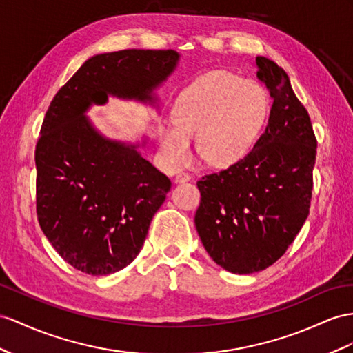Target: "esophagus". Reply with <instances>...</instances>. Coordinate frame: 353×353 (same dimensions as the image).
<instances>
[{
	"mask_svg": "<svg viewBox=\"0 0 353 353\" xmlns=\"http://www.w3.org/2000/svg\"><path fill=\"white\" fill-rule=\"evenodd\" d=\"M191 180V176L186 174V173H179L176 177H174V183H186Z\"/></svg>",
	"mask_w": 353,
	"mask_h": 353,
	"instance_id": "esophagus-1",
	"label": "esophagus"
}]
</instances>
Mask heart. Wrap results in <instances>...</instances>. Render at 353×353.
I'll return each instance as SVG.
<instances>
[{
  "label": "heart",
  "instance_id": "obj_1",
  "mask_svg": "<svg viewBox=\"0 0 353 353\" xmlns=\"http://www.w3.org/2000/svg\"><path fill=\"white\" fill-rule=\"evenodd\" d=\"M267 112L263 86L230 71H212L179 94L173 123L157 126L162 157L170 167H183L194 157L192 140H196V152L205 164L237 165L254 149Z\"/></svg>",
  "mask_w": 353,
  "mask_h": 353
}]
</instances>
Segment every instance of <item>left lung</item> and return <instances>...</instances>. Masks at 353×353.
Returning a JSON list of instances; mask_svg holds the SVG:
<instances>
[{
  "label": "left lung",
  "instance_id": "left-lung-1",
  "mask_svg": "<svg viewBox=\"0 0 353 353\" xmlns=\"http://www.w3.org/2000/svg\"><path fill=\"white\" fill-rule=\"evenodd\" d=\"M258 77L273 98L264 134L249 155L196 183L195 228L207 254L234 274L274 264L310 209L316 139L309 113L276 62L256 57Z\"/></svg>",
  "mask_w": 353,
  "mask_h": 353
}]
</instances>
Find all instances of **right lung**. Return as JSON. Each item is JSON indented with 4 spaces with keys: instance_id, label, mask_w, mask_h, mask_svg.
Returning a JSON list of instances; mask_svg holds the SVG:
<instances>
[{
    "instance_id": "1",
    "label": "right lung",
    "mask_w": 353,
    "mask_h": 353,
    "mask_svg": "<svg viewBox=\"0 0 353 353\" xmlns=\"http://www.w3.org/2000/svg\"><path fill=\"white\" fill-rule=\"evenodd\" d=\"M179 59L174 50L143 49L90 57L44 116L35 149L39 223L58 254L86 274L107 276L132 263L171 188L141 157L148 137L112 140L86 113L108 97L158 110L155 90Z\"/></svg>"
}]
</instances>
